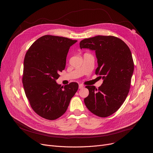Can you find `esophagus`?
<instances>
[{"label":"esophagus","instance_id":"obj_1","mask_svg":"<svg viewBox=\"0 0 153 153\" xmlns=\"http://www.w3.org/2000/svg\"><path fill=\"white\" fill-rule=\"evenodd\" d=\"M83 88V85H82V84H80L79 86V89H82V88Z\"/></svg>","mask_w":153,"mask_h":153}]
</instances>
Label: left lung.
<instances>
[{
	"label": "left lung",
	"mask_w": 153,
	"mask_h": 153,
	"mask_svg": "<svg viewBox=\"0 0 153 153\" xmlns=\"http://www.w3.org/2000/svg\"><path fill=\"white\" fill-rule=\"evenodd\" d=\"M80 48L94 50L98 67L96 74L103 80L98 89L86 86L89 95L84 99L94 114L106 117L116 112L125 100L134 71V62L129 47L120 39L97 36L80 41Z\"/></svg>",
	"instance_id": "8db88e82"
}]
</instances>
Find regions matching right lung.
<instances>
[{"label": "right lung", "instance_id": "1", "mask_svg": "<svg viewBox=\"0 0 153 153\" xmlns=\"http://www.w3.org/2000/svg\"><path fill=\"white\" fill-rule=\"evenodd\" d=\"M76 42L45 35L36 40L25 54L22 76L25 93L33 110L43 118L53 120L62 116L78 90L77 83L63 88L56 81L65 68L70 47Z\"/></svg>", "mask_w": 153, "mask_h": 153}]
</instances>
